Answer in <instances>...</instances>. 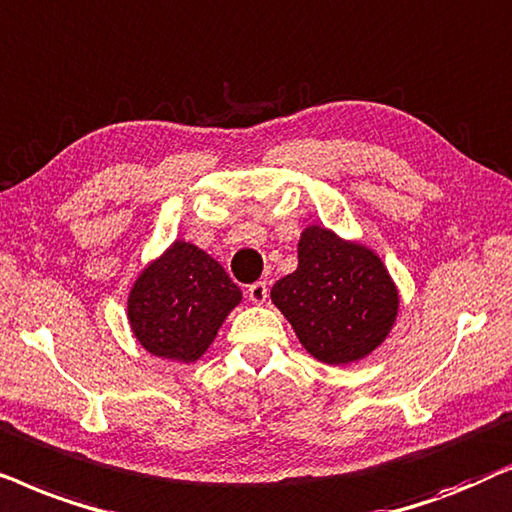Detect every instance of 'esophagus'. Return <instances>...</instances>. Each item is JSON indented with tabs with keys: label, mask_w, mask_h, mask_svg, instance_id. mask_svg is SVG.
<instances>
[{
	"label": "esophagus",
	"mask_w": 512,
	"mask_h": 512,
	"mask_svg": "<svg viewBox=\"0 0 512 512\" xmlns=\"http://www.w3.org/2000/svg\"><path fill=\"white\" fill-rule=\"evenodd\" d=\"M248 297H250L252 304H264V302H267V297H269L267 283L257 281V283L248 285Z\"/></svg>",
	"instance_id": "obj_1"
}]
</instances>
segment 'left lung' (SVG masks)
Returning a JSON list of instances; mask_svg holds the SVG:
<instances>
[{
    "label": "left lung",
    "instance_id": "1",
    "mask_svg": "<svg viewBox=\"0 0 512 512\" xmlns=\"http://www.w3.org/2000/svg\"><path fill=\"white\" fill-rule=\"evenodd\" d=\"M297 269L271 288L299 344L327 365H349L384 344L400 297L377 252L309 224L297 243Z\"/></svg>",
    "mask_w": 512,
    "mask_h": 512
}]
</instances>
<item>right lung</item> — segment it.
Instances as JSON below:
<instances>
[{
	"label": "right lung",
	"mask_w": 512,
	"mask_h": 512,
	"mask_svg": "<svg viewBox=\"0 0 512 512\" xmlns=\"http://www.w3.org/2000/svg\"><path fill=\"white\" fill-rule=\"evenodd\" d=\"M241 299L220 262L199 245L175 241L135 278L128 325L152 356L189 365L208 351Z\"/></svg>",
	"instance_id": "right-lung-1"
}]
</instances>
